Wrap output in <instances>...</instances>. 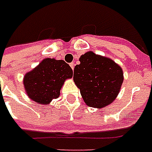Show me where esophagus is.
<instances>
[{"mask_svg":"<svg viewBox=\"0 0 152 152\" xmlns=\"http://www.w3.org/2000/svg\"><path fill=\"white\" fill-rule=\"evenodd\" d=\"M69 65H70V67L72 68V69H74V63H70V64H69Z\"/></svg>","mask_w":152,"mask_h":152,"instance_id":"34e87169","label":"esophagus"}]
</instances>
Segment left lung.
<instances>
[{
    "mask_svg": "<svg viewBox=\"0 0 152 152\" xmlns=\"http://www.w3.org/2000/svg\"><path fill=\"white\" fill-rule=\"evenodd\" d=\"M79 61L74 67V80L85 103L99 109L110 105L121 88L122 69L110 59L91 51L81 56Z\"/></svg>",
    "mask_w": 152,
    "mask_h": 152,
    "instance_id": "obj_1",
    "label": "left lung"
}]
</instances>
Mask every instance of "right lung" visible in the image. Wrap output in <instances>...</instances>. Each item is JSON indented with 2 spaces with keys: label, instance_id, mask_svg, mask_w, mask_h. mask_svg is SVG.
Listing matches in <instances>:
<instances>
[{
  "label": "right lung",
  "instance_id": "right-lung-1",
  "mask_svg": "<svg viewBox=\"0 0 152 152\" xmlns=\"http://www.w3.org/2000/svg\"><path fill=\"white\" fill-rule=\"evenodd\" d=\"M72 76L73 70L67 63L47 58L25 75L23 84L32 100L39 104H48L59 97L64 80Z\"/></svg>",
  "mask_w": 152,
  "mask_h": 152
}]
</instances>
